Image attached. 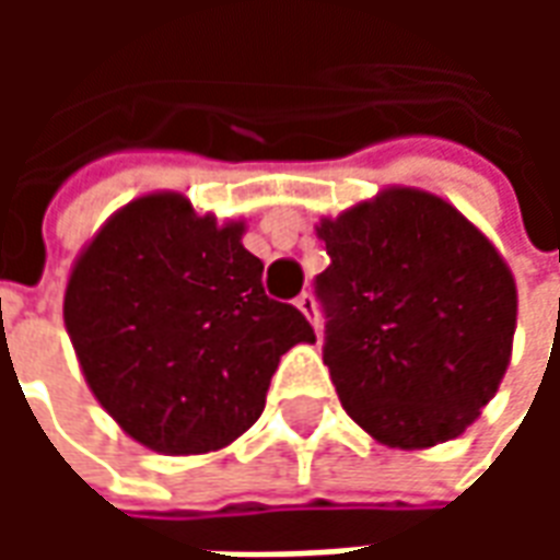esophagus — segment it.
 <instances>
[{
    "instance_id": "obj_1",
    "label": "esophagus",
    "mask_w": 560,
    "mask_h": 560,
    "mask_svg": "<svg viewBox=\"0 0 560 560\" xmlns=\"http://www.w3.org/2000/svg\"><path fill=\"white\" fill-rule=\"evenodd\" d=\"M296 308H300V312L312 320V327L317 329V305L315 300H312V293H300V296H296Z\"/></svg>"
}]
</instances>
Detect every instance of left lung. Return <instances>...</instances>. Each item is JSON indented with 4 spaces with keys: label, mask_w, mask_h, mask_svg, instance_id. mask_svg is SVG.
I'll use <instances>...</instances> for the list:
<instances>
[{
    "label": "left lung",
    "mask_w": 560,
    "mask_h": 560,
    "mask_svg": "<svg viewBox=\"0 0 560 560\" xmlns=\"http://www.w3.org/2000/svg\"><path fill=\"white\" fill-rule=\"evenodd\" d=\"M329 267L324 363L345 411L396 450L453 441L504 377L516 332V281L444 197L393 185L320 219Z\"/></svg>",
    "instance_id": "left-lung-1"
}]
</instances>
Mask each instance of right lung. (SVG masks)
Masks as SVG:
<instances>
[{
	"label": "right lung",
	"instance_id": "obj_1",
	"mask_svg": "<svg viewBox=\"0 0 560 560\" xmlns=\"http://www.w3.org/2000/svg\"><path fill=\"white\" fill-rule=\"evenodd\" d=\"M243 233L245 221L155 191L116 209L71 267L62 315L83 377L155 453L236 441L264 413L281 353L315 341L293 305L264 293Z\"/></svg>",
	"mask_w": 560,
	"mask_h": 560
}]
</instances>
